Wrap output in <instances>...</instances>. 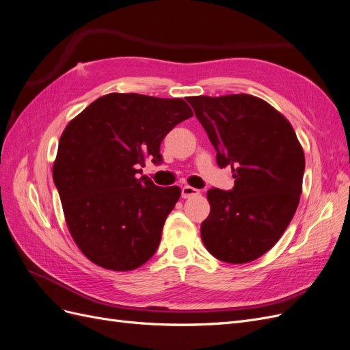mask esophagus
Wrapping results in <instances>:
<instances>
[{"label": "esophagus", "instance_id": "obj_1", "mask_svg": "<svg viewBox=\"0 0 350 350\" xmlns=\"http://www.w3.org/2000/svg\"><path fill=\"white\" fill-rule=\"evenodd\" d=\"M199 195V190L191 187V186H183L182 187V198L185 199H189V198H193V196H198Z\"/></svg>", "mask_w": 350, "mask_h": 350}]
</instances>
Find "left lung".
Here are the masks:
<instances>
[{"label":"left lung","mask_w":350,"mask_h":350,"mask_svg":"<svg viewBox=\"0 0 350 350\" xmlns=\"http://www.w3.org/2000/svg\"><path fill=\"white\" fill-rule=\"evenodd\" d=\"M187 101L217 151V164L234 177L231 190H208L211 213L200 225L202 241L221 262H253L278 243L299 204L306 159L295 131L250 94Z\"/></svg>","instance_id":"obj_1"}]
</instances>
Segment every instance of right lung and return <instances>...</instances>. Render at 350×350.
<instances>
[{
  "label": "right lung",
  "mask_w": 350,
  "mask_h": 350,
  "mask_svg": "<svg viewBox=\"0 0 350 350\" xmlns=\"http://www.w3.org/2000/svg\"><path fill=\"white\" fill-rule=\"evenodd\" d=\"M193 116L183 98L111 93L74 118L53 163L66 225L93 263L126 272L148 262L180 198L142 174L145 160L161 164L160 145Z\"/></svg>",
  "instance_id": "add662e5"
}]
</instances>
